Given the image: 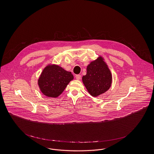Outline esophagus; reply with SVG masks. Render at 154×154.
<instances>
[{"label":"esophagus","instance_id":"34e87169","mask_svg":"<svg viewBox=\"0 0 154 154\" xmlns=\"http://www.w3.org/2000/svg\"><path fill=\"white\" fill-rule=\"evenodd\" d=\"M75 78L76 79V80H80L81 79V76L80 75H76L75 76Z\"/></svg>","mask_w":154,"mask_h":154}]
</instances>
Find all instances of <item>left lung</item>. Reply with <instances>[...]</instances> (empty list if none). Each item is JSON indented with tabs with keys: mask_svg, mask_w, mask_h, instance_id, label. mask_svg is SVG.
Masks as SVG:
<instances>
[{
	"mask_svg": "<svg viewBox=\"0 0 154 154\" xmlns=\"http://www.w3.org/2000/svg\"><path fill=\"white\" fill-rule=\"evenodd\" d=\"M86 71V75L82 77V82L93 97H97L110 89L112 83V72L101 55L90 62Z\"/></svg>",
	"mask_w": 154,
	"mask_h": 154,
	"instance_id": "left-lung-1",
	"label": "left lung"
}]
</instances>
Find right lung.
<instances>
[{"label":"right lung","instance_id":"add662e5","mask_svg":"<svg viewBox=\"0 0 154 154\" xmlns=\"http://www.w3.org/2000/svg\"><path fill=\"white\" fill-rule=\"evenodd\" d=\"M73 79V76L71 72L66 71L58 65L49 63L43 69L37 83L44 96L56 98L63 92Z\"/></svg>","mask_w":154,"mask_h":154}]
</instances>
